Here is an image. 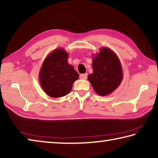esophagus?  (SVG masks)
Listing matches in <instances>:
<instances>
[{
  "mask_svg": "<svg viewBox=\"0 0 158 158\" xmlns=\"http://www.w3.org/2000/svg\"><path fill=\"white\" fill-rule=\"evenodd\" d=\"M87 77H88V74H87L86 73V74H81L79 76L80 79H84V80H86V79H87Z\"/></svg>",
  "mask_w": 158,
  "mask_h": 158,
  "instance_id": "esophagus-1",
  "label": "esophagus"
}]
</instances>
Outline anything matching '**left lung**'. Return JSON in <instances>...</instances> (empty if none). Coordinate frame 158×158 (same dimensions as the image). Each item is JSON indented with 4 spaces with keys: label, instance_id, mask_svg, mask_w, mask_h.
Segmentation results:
<instances>
[{
    "label": "left lung",
    "instance_id": "8db88e82",
    "mask_svg": "<svg viewBox=\"0 0 158 158\" xmlns=\"http://www.w3.org/2000/svg\"><path fill=\"white\" fill-rule=\"evenodd\" d=\"M93 73L88 79L100 96H107L121 83L122 70L120 61L114 52L107 48H101L93 58Z\"/></svg>",
    "mask_w": 158,
    "mask_h": 158
}]
</instances>
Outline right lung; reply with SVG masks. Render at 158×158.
<instances>
[{
	"instance_id": "obj_1",
	"label": "right lung",
	"mask_w": 158,
	"mask_h": 158,
	"mask_svg": "<svg viewBox=\"0 0 158 158\" xmlns=\"http://www.w3.org/2000/svg\"><path fill=\"white\" fill-rule=\"evenodd\" d=\"M68 54L62 48L54 50L42 64L39 81L42 89L52 98L66 96L71 91L79 74L68 63Z\"/></svg>"
}]
</instances>
